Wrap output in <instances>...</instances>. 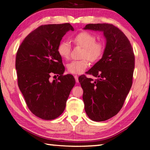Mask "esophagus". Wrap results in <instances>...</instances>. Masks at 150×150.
<instances>
[{"label":"esophagus","mask_w":150,"mask_h":150,"mask_svg":"<svg viewBox=\"0 0 150 150\" xmlns=\"http://www.w3.org/2000/svg\"><path fill=\"white\" fill-rule=\"evenodd\" d=\"M74 77H75V81H76V82L78 83V82H79V79H78V76H77V75H75L74 76Z\"/></svg>","instance_id":"obj_1"}]
</instances>
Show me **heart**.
<instances>
[{
  "label": "heart",
  "instance_id": "heart-1",
  "mask_svg": "<svg viewBox=\"0 0 150 150\" xmlns=\"http://www.w3.org/2000/svg\"><path fill=\"white\" fill-rule=\"evenodd\" d=\"M95 35L88 32H82L76 35L73 42L76 45L83 47L81 60H73L68 63L67 71L73 74H81L89 65V61L96 62L103 57L105 44L103 42L96 41ZM59 54L63 58L69 59L71 54V44L67 40L61 42L57 47ZM90 60H88V59Z\"/></svg>",
  "mask_w": 150,
  "mask_h": 150
}]
</instances>
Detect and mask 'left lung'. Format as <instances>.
I'll use <instances>...</instances> for the list:
<instances>
[{"mask_svg": "<svg viewBox=\"0 0 150 150\" xmlns=\"http://www.w3.org/2000/svg\"><path fill=\"white\" fill-rule=\"evenodd\" d=\"M84 29L102 31L106 39L103 57L86 73L97 77H79L83 99L88 118L93 121L108 120L123 106L132 85L135 57L126 35L111 24H88Z\"/></svg>", "mask_w": 150, "mask_h": 150, "instance_id": "left-lung-1", "label": "left lung"}]
</instances>
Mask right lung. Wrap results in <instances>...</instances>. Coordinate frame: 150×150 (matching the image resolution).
I'll list each match as a JSON object with an SVG mask.
<instances>
[{
  "instance_id": "right-lung-1",
  "label": "right lung",
  "mask_w": 150,
  "mask_h": 150,
  "mask_svg": "<svg viewBox=\"0 0 150 150\" xmlns=\"http://www.w3.org/2000/svg\"><path fill=\"white\" fill-rule=\"evenodd\" d=\"M69 23L42 25L25 38L18 49V85L30 110L44 120H54L64 111L75 84L72 75H63L65 67L57 51ZM52 75L58 77L50 81Z\"/></svg>"
}]
</instances>
